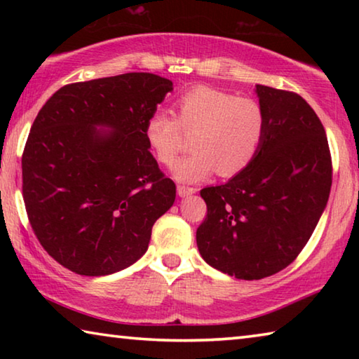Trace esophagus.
Wrapping results in <instances>:
<instances>
[{
	"label": "esophagus",
	"instance_id": "esophagus-1",
	"mask_svg": "<svg viewBox=\"0 0 359 359\" xmlns=\"http://www.w3.org/2000/svg\"><path fill=\"white\" fill-rule=\"evenodd\" d=\"M177 193L180 198H185V196H190L193 193H196V188L188 187V185H177Z\"/></svg>",
	"mask_w": 359,
	"mask_h": 359
}]
</instances>
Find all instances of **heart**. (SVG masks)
I'll return each instance as SVG.
<instances>
[{"label": "heart", "mask_w": 359, "mask_h": 359, "mask_svg": "<svg viewBox=\"0 0 359 359\" xmlns=\"http://www.w3.org/2000/svg\"><path fill=\"white\" fill-rule=\"evenodd\" d=\"M175 117L156 111L145 121L144 136L158 163L172 166L191 135L190 155L174 168L175 179L199 182L215 171L233 177L255 160L263 144L267 118L257 100L198 85L182 93Z\"/></svg>", "instance_id": "heart-1"}]
</instances>
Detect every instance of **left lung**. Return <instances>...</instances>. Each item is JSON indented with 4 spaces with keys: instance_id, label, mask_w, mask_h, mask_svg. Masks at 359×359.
Returning <instances> with one entry per match:
<instances>
[{
    "instance_id": "8db88e82",
    "label": "left lung",
    "mask_w": 359,
    "mask_h": 359,
    "mask_svg": "<svg viewBox=\"0 0 359 359\" xmlns=\"http://www.w3.org/2000/svg\"><path fill=\"white\" fill-rule=\"evenodd\" d=\"M267 118L255 160L224 185L205 187L208 215L196 231L201 257L242 280L285 269L326 208L332 160L318 115L294 92L257 85Z\"/></svg>"
}]
</instances>
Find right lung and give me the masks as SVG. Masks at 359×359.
Listing matches in <instances>:
<instances>
[{
	"instance_id": "add662e5",
	"label": "right lung",
	"mask_w": 359,
	"mask_h": 359,
	"mask_svg": "<svg viewBox=\"0 0 359 359\" xmlns=\"http://www.w3.org/2000/svg\"><path fill=\"white\" fill-rule=\"evenodd\" d=\"M171 90L151 72L68 83L34 118L22 155L23 201L39 244L66 269L107 276L147 252L175 184L150 154L144 126Z\"/></svg>"
}]
</instances>
